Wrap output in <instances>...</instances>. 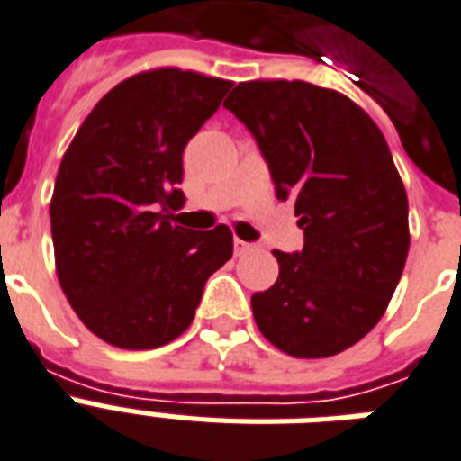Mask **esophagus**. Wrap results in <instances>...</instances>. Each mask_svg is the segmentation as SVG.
Here are the masks:
<instances>
[{"label":"esophagus","instance_id":"esophagus-1","mask_svg":"<svg viewBox=\"0 0 461 461\" xmlns=\"http://www.w3.org/2000/svg\"><path fill=\"white\" fill-rule=\"evenodd\" d=\"M233 248H235V255H248V252H252V249H255V245H252V242L240 240V238H235Z\"/></svg>","mask_w":461,"mask_h":461}]
</instances>
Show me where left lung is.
I'll use <instances>...</instances> for the list:
<instances>
[{"label":"left lung","instance_id":"obj_1","mask_svg":"<svg viewBox=\"0 0 461 461\" xmlns=\"http://www.w3.org/2000/svg\"><path fill=\"white\" fill-rule=\"evenodd\" d=\"M245 122L281 202L294 199L301 252H279V279L252 295L267 341L327 358L373 330L409 255V199L383 131L348 95L286 78L242 81L223 103Z\"/></svg>","mask_w":461,"mask_h":461}]
</instances>
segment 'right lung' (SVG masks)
<instances>
[{
    "label": "right lung",
    "mask_w": 461,
    "mask_h": 461,
    "mask_svg": "<svg viewBox=\"0 0 461 461\" xmlns=\"http://www.w3.org/2000/svg\"><path fill=\"white\" fill-rule=\"evenodd\" d=\"M233 81L158 67L110 88L71 139L50 202L55 269L78 320L117 348L173 341L233 255L228 226L167 221L185 204L182 151Z\"/></svg>",
    "instance_id": "1"
}]
</instances>
